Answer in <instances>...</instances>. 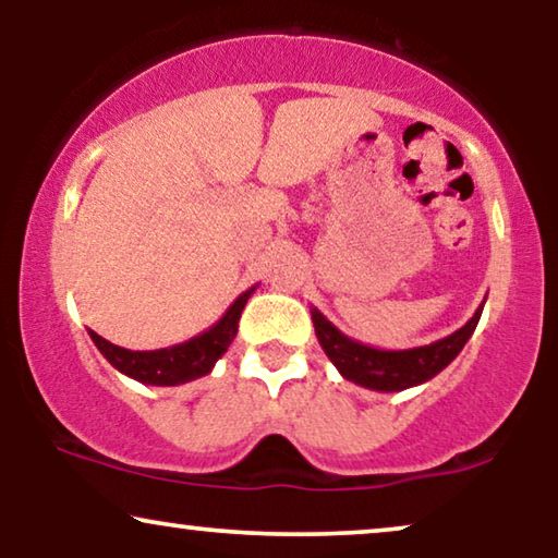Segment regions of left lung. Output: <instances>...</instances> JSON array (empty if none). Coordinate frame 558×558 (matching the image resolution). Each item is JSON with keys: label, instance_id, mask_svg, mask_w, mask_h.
I'll return each mask as SVG.
<instances>
[{"label": "left lung", "instance_id": "left-lung-1", "mask_svg": "<svg viewBox=\"0 0 558 558\" xmlns=\"http://www.w3.org/2000/svg\"><path fill=\"white\" fill-rule=\"evenodd\" d=\"M483 304H480L475 315L460 330H454L441 340H434L429 345L409 350H384L365 345V342H357L348 338L345 332H340L317 307H310V315L312 323H315L319 345H323L325 355L330 357L342 378L353 380V384L363 388H371V391L393 393L422 386L445 371L460 355V350L472 338V332H475L480 315H483Z\"/></svg>", "mask_w": 558, "mask_h": 558}]
</instances>
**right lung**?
I'll return each instance as SVG.
<instances>
[{"label":"right lung","mask_w":558,"mask_h":558,"mask_svg":"<svg viewBox=\"0 0 558 558\" xmlns=\"http://www.w3.org/2000/svg\"><path fill=\"white\" fill-rule=\"evenodd\" d=\"M256 287L246 289V292L235 296V302L226 310V315L218 319L216 325L203 330L195 338H190L180 345L159 348V350H126L113 345V342L104 340L101 335L88 330L94 345L101 350V355L109 361L113 368L124 376L140 380L147 386H180L190 384V380L208 376L218 357L226 353L231 345L235 332H239L241 312L251 300Z\"/></svg>","instance_id":"obj_1"}]
</instances>
